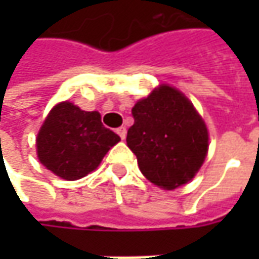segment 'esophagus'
Listing matches in <instances>:
<instances>
[{
  "mask_svg": "<svg viewBox=\"0 0 259 259\" xmlns=\"http://www.w3.org/2000/svg\"><path fill=\"white\" fill-rule=\"evenodd\" d=\"M116 133H118V135H119L122 140H125V137H126V128H125V126H119V128H116Z\"/></svg>",
  "mask_w": 259,
  "mask_h": 259,
  "instance_id": "34e87169",
  "label": "esophagus"
}]
</instances>
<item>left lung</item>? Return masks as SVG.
Returning a JSON list of instances; mask_svg holds the SVG:
<instances>
[{
    "instance_id": "left-lung-1",
    "label": "left lung",
    "mask_w": 259,
    "mask_h": 259,
    "mask_svg": "<svg viewBox=\"0 0 259 259\" xmlns=\"http://www.w3.org/2000/svg\"><path fill=\"white\" fill-rule=\"evenodd\" d=\"M126 145L145 179L173 190L193 179L203 164L209 133L193 104L176 88L160 85L133 108Z\"/></svg>"
}]
</instances>
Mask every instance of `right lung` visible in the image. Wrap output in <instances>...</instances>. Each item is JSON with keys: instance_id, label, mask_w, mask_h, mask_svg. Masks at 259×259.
I'll return each instance as SVG.
<instances>
[{"instance_id": "1", "label": "right lung", "mask_w": 259, "mask_h": 259, "mask_svg": "<svg viewBox=\"0 0 259 259\" xmlns=\"http://www.w3.org/2000/svg\"><path fill=\"white\" fill-rule=\"evenodd\" d=\"M121 138L105 128L101 114L60 102L49 112L35 145L40 163L65 180H77L94 171Z\"/></svg>"}]
</instances>
